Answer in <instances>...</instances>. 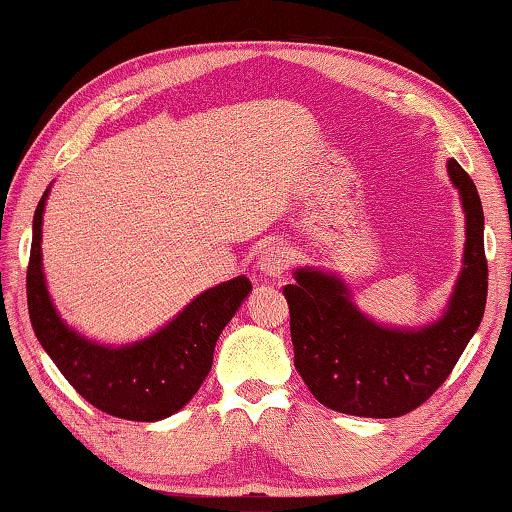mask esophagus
Returning a JSON list of instances; mask_svg holds the SVG:
<instances>
[{"mask_svg":"<svg viewBox=\"0 0 512 512\" xmlns=\"http://www.w3.org/2000/svg\"><path fill=\"white\" fill-rule=\"evenodd\" d=\"M257 266L259 271L268 277H280L282 273L288 271V266H291V253H288V248L282 244H271L262 250V255L257 259Z\"/></svg>","mask_w":512,"mask_h":512,"instance_id":"esophagus-1","label":"esophagus"}]
</instances>
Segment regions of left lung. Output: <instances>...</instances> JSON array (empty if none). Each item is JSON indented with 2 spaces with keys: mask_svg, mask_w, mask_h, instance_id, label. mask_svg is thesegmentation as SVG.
<instances>
[{
  "mask_svg": "<svg viewBox=\"0 0 512 512\" xmlns=\"http://www.w3.org/2000/svg\"><path fill=\"white\" fill-rule=\"evenodd\" d=\"M466 210V255L450 309L421 331H392L353 309L336 277L297 271L282 291L291 313L295 369L318 401L342 414L396 418L421 407L479 329L488 295L483 208L470 174L448 163Z\"/></svg>",
  "mask_w": 512,
  "mask_h": 512,
  "instance_id": "obj_1",
  "label": "left lung"
}]
</instances>
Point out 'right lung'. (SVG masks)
<instances>
[{"instance_id": "1", "label": "right lung", "mask_w": 512, "mask_h": 512, "mask_svg": "<svg viewBox=\"0 0 512 512\" xmlns=\"http://www.w3.org/2000/svg\"><path fill=\"white\" fill-rule=\"evenodd\" d=\"M35 208L26 297L40 345L69 385L100 412L127 421H161L199 392L212 367L219 333L250 293L244 275L201 293L156 336L132 347L107 349L69 331L58 318L42 277V212Z\"/></svg>"}]
</instances>
